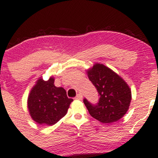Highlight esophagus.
<instances>
[{"label":"esophagus","mask_w":158,"mask_h":158,"mask_svg":"<svg viewBox=\"0 0 158 158\" xmlns=\"http://www.w3.org/2000/svg\"><path fill=\"white\" fill-rule=\"evenodd\" d=\"M82 97H83L82 94H81V93H79V94H77V97H75V99H79V100H81V99H82Z\"/></svg>","instance_id":"34e87169"}]
</instances>
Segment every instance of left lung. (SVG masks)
Listing matches in <instances>:
<instances>
[{"mask_svg":"<svg viewBox=\"0 0 158 158\" xmlns=\"http://www.w3.org/2000/svg\"><path fill=\"white\" fill-rule=\"evenodd\" d=\"M99 97L97 106L84 102L89 114L100 123L110 124L120 119L129 108L131 90L126 81L106 65L96 63L86 70Z\"/></svg>","mask_w":158,"mask_h":158,"instance_id":"1","label":"left lung"}]
</instances>
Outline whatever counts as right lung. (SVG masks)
<instances>
[{
  "mask_svg": "<svg viewBox=\"0 0 158 158\" xmlns=\"http://www.w3.org/2000/svg\"><path fill=\"white\" fill-rule=\"evenodd\" d=\"M55 79L44 81L40 77L27 99V108L32 120L39 125L52 126L66 115L73 99L67 97L64 88L55 86Z\"/></svg>",
  "mask_w": 158,
  "mask_h": 158,
  "instance_id": "obj_1",
  "label": "right lung"
}]
</instances>
